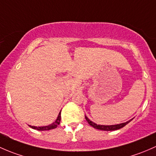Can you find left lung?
<instances>
[{
	"mask_svg": "<svg viewBox=\"0 0 156 156\" xmlns=\"http://www.w3.org/2000/svg\"><path fill=\"white\" fill-rule=\"evenodd\" d=\"M85 118H86V121L88 122V123L91 126H92L93 128H96V129H98V130H102V131H115V130H118L120 129V128H123L124 126H126L127 124L130 122L131 121V119L129 121L126 122H123L121 123V124H117V125H112V126H102V125H98L96 123L93 122L92 121L89 119L86 115H85Z\"/></svg>",
	"mask_w": 156,
	"mask_h": 156,
	"instance_id": "left-lung-1",
	"label": "left lung"
}]
</instances>
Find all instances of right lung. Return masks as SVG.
Here are the masks:
<instances>
[{"instance_id":"add662e5","label":"right lung","mask_w":156,"mask_h":156,"mask_svg":"<svg viewBox=\"0 0 156 156\" xmlns=\"http://www.w3.org/2000/svg\"><path fill=\"white\" fill-rule=\"evenodd\" d=\"M60 122H61V112L59 113L55 121L53 123H52L51 125H49V126H41V127L31 126H29L30 128H33V129L38 130V131H49V130H52V129H54V128H55L56 127L60 124Z\"/></svg>"}]
</instances>
